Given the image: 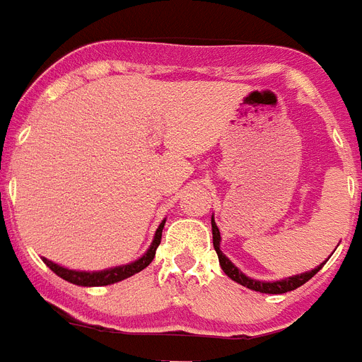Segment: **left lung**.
I'll list each match as a JSON object with an SVG mask.
<instances>
[{"label": "left lung", "mask_w": 362, "mask_h": 362, "mask_svg": "<svg viewBox=\"0 0 362 362\" xmlns=\"http://www.w3.org/2000/svg\"><path fill=\"white\" fill-rule=\"evenodd\" d=\"M211 223H213V244H214V250H216V253H218V261H220V267H222V270L226 272L229 277H231L233 281L240 283L242 286H247V288H252V291L264 292V294H285V292H291V291H294V288H298V286L305 285L310 277L315 276L316 272L320 270V268L325 264L324 262V264H320V267L315 268V270L305 272V274H300V276L286 277V279H283V281H274V283L255 281V279H252V277L244 276V274H242V272L238 270V268L235 267L231 261H229L228 257L220 252V240H222V238H220V229H218V226L214 223V218H211Z\"/></svg>", "instance_id": "obj_1"}]
</instances>
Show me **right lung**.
I'll list each match as a JSON object with an SVG mask.
<instances>
[{
  "mask_svg": "<svg viewBox=\"0 0 362 362\" xmlns=\"http://www.w3.org/2000/svg\"><path fill=\"white\" fill-rule=\"evenodd\" d=\"M163 228H164V220H163V223L159 226V229L155 231L153 242H151V246H149L148 252L140 257L139 261L131 262V264H125V267H116V268H110V270H103V272H76V270H68V268L59 267V264H55V262H52V261H47V259H44V262H46L47 267L52 268L53 272H55L57 276L62 277V279H66L68 283H74V285H79V286L112 285V283H118V281H122V279H127V277L134 276V274H139L140 270H144L149 262L153 261L155 250L159 247L160 237H163Z\"/></svg>",
  "mask_w": 362,
  "mask_h": 362,
  "instance_id": "obj_1",
  "label": "right lung"
}]
</instances>
